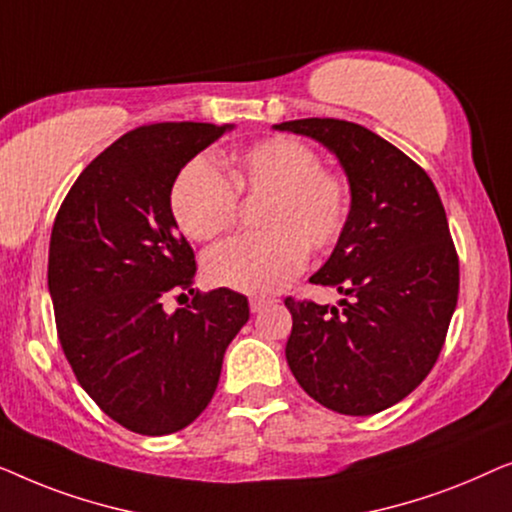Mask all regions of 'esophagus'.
<instances>
[{
    "label": "esophagus",
    "instance_id": "34e87169",
    "mask_svg": "<svg viewBox=\"0 0 512 512\" xmlns=\"http://www.w3.org/2000/svg\"><path fill=\"white\" fill-rule=\"evenodd\" d=\"M269 304H273V299H269V297H253L250 299V311L259 313L264 306H269Z\"/></svg>",
    "mask_w": 512,
    "mask_h": 512
}]
</instances>
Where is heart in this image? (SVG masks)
<instances>
[{
	"label": "heart",
	"instance_id": "heart-1",
	"mask_svg": "<svg viewBox=\"0 0 512 512\" xmlns=\"http://www.w3.org/2000/svg\"><path fill=\"white\" fill-rule=\"evenodd\" d=\"M239 194H264L259 225L264 232L234 236L204 257L213 285L246 294L285 287L311 253H327L350 218V183L322 167L320 153L294 136H269L222 162L192 157L169 192L176 225L192 241H211L234 225Z\"/></svg>",
	"mask_w": 512,
	"mask_h": 512
}]
</instances>
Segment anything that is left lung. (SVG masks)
<instances>
[{"label":"left lung","instance_id":"obj_1","mask_svg":"<svg viewBox=\"0 0 512 512\" xmlns=\"http://www.w3.org/2000/svg\"><path fill=\"white\" fill-rule=\"evenodd\" d=\"M343 164L352 206L345 232L311 283L345 294L341 308L287 297V364L325 408L373 415L434 369L459 294V257L434 183L371 129L336 118L280 122Z\"/></svg>","mask_w":512,"mask_h":512}]
</instances>
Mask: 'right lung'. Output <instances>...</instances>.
Instances as JSON below:
<instances>
[{"instance_id": "1", "label": "right lung", "mask_w": 512, "mask_h": 512, "mask_svg": "<svg viewBox=\"0 0 512 512\" xmlns=\"http://www.w3.org/2000/svg\"><path fill=\"white\" fill-rule=\"evenodd\" d=\"M229 127L157 122L122 134L55 215L48 290L57 338L83 390L134 434L167 436L197 420L250 318L243 294L194 290L197 262L169 206L183 164ZM185 291L190 305L163 311L164 298Z\"/></svg>"}]
</instances>
